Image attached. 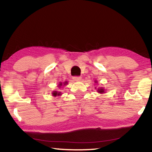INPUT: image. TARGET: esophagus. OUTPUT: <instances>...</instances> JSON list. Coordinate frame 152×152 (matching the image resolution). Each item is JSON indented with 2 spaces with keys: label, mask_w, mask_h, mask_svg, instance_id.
Here are the masks:
<instances>
[{
  "label": "esophagus",
  "mask_w": 152,
  "mask_h": 152,
  "mask_svg": "<svg viewBox=\"0 0 152 152\" xmlns=\"http://www.w3.org/2000/svg\"><path fill=\"white\" fill-rule=\"evenodd\" d=\"M72 78L74 81H80L81 80V77L80 76H74Z\"/></svg>",
  "instance_id": "obj_1"
}]
</instances>
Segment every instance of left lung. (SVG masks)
<instances>
[{
	"instance_id": "obj_1",
	"label": "left lung",
	"mask_w": 152,
	"mask_h": 152,
	"mask_svg": "<svg viewBox=\"0 0 152 152\" xmlns=\"http://www.w3.org/2000/svg\"><path fill=\"white\" fill-rule=\"evenodd\" d=\"M97 91L99 92V93H103V92H104V89H103V88H99V89H98V91Z\"/></svg>"
}]
</instances>
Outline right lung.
Returning <instances> with one entry per match:
<instances>
[{
  "label": "right lung",
  "mask_w": 152,
  "mask_h": 152,
  "mask_svg": "<svg viewBox=\"0 0 152 152\" xmlns=\"http://www.w3.org/2000/svg\"><path fill=\"white\" fill-rule=\"evenodd\" d=\"M61 84H62V83H60V84H59V86H61ZM53 96H57V95H60V92H58V93L57 92H53Z\"/></svg>",
  "instance_id": "1"
}]
</instances>
